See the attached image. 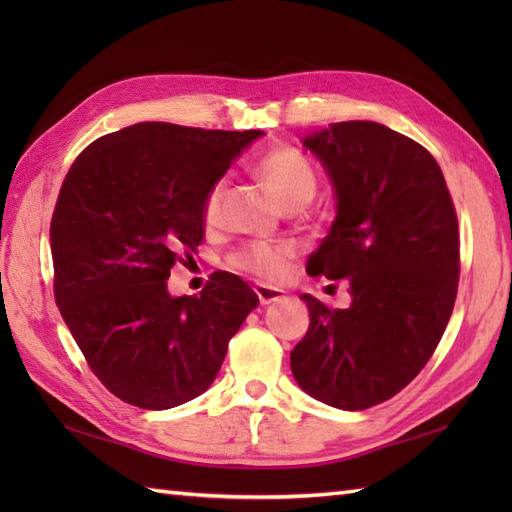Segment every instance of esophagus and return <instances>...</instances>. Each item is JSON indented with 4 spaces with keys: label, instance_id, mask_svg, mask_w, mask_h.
Returning a JSON list of instances; mask_svg holds the SVG:
<instances>
[{
    "label": "esophagus",
    "instance_id": "obj_1",
    "mask_svg": "<svg viewBox=\"0 0 512 512\" xmlns=\"http://www.w3.org/2000/svg\"><path fill=\"white\" fill-rule=\"evenodd\" d=\"M255 295H257V299H259V303H262V306H268V303H275V301L284 299V292H281L279 288H270V286H264V284L255 286Z\"/></svg>",
    "mask_w": 512,
    "mask_h": 512
}]
</instances>
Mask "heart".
Segmentation results:
<instances>
[{
  "label": "heart",
  "instance_id": "heart-1",
  "mask_svg": "<svg viewBox=\"0 0 512 512\" xmlns=\"http://www.w3.org/2000/svg\"><path fill=\"white\" fill-rule=\"evenodd\" d=\"M253 169L281 204L310 200L317 191V173H314L310 160L295 147L279 145L264 151L253 162ZM222 195L224 180L211 182L209 189L204 191L200 213L206 226L215 224ZM290 257L292 248L286 244H250L231 255V266L246 270L259 279L279 281L286 275Z\"/></svg>",
  "mask_w": 512,
  "mask_h": 512
}]
</instances>
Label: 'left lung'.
<instances>
[{
    "label": "left lung",
    "mask_w": 512,
    "mask_h": 512,
    "mask_svg": "<svg viewBox=\"0 0 512 512\" xmlns=\"http://www.w3.org/2000/svg\"><path fill=\"white\" fill-rule=\"evenodd\" d=\"M303 145L336 191L308 273L347 279L352 303L332 310L301 295L310 328L290 367L312 398L361 411L396 396L436 352L458 295V215L436 158L394 129L332 123Z\"/></svg>",
    "instance_id": "8db88e82"
}]
</instances>
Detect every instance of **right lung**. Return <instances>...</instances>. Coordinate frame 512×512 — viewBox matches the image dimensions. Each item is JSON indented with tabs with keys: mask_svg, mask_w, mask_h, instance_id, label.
Segmentation results:
<instances>
[{
	"mask_svg": "<svg viewBox=\"0 0 512 512\" xmlns=\"http://www.w3.org/2000/svg\"><path fill=\"white\" fill-rule=\"evenodd\" d=\"M264 132L136 123L85 147L50 222L54 299L94 376L140 409L178 407L211 387L257 295L215 273L171 297L180 253L202 244L200 204Z\"/></svg>",
	"mask_w": 512,
	"mask_h": 512,
	"instance_id": "right-lung-1",
	"label": "right lung"
}]
</instances>
